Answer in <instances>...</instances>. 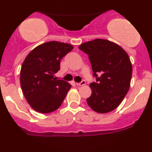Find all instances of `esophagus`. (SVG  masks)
Here are the masks:
<instances>
[{"label": "esophagus", "instance_id": "esophagus-1", "mask_svg": "<svg viewBox=\"0 0 152 152\" xmlns=\"http://www.w3.org/2000/svg\"><path fill=\"white\" fill-rule=\"evenodd\" d=\"M76 84L77 85V86H83V85L86 84V81H85V80H83V81H81L80 83H76Z\"/></svg>", "mask_w": 152, "mask_h": 152}]
</instances>
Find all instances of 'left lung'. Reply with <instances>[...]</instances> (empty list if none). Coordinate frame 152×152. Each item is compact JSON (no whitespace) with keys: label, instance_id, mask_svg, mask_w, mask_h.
Returning a JSON list of instances; mask_svg holds the SVG:
<instances>
[{"label":"left lung","instance_id":"left-lung-1","mask_svg":"<svg viewBox=\"0 0 152 152\" xmlns=\"http://www.w3.org/2000/svg\"><path fill=\"white\" fill-rule=\"evenodd\" d=\"M78 48L88 54L96 78L90 83L88 106L101 114L113 111L129 89L132 66L128 54L116 43L99 38L82 43Z\"/></svg>","mask_w":152,"mask_h":152}]
</instances>
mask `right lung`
Wrapping results in <instances>:
<instances>
[{
    "mask_svg": "<svg viewBox=\"0 0 152 152\" xmlns=\"http://www.w3.org/2000/svg\"><path fill=\"white\" fill-rule=\"evenodd\" d=\"M72 45L50 41L33 49L23 63L20 86L28 103L42 114L52 112L61 105L71 85L56 80L63 57L73 50Z\"/></svg>",
    "mask_w": 152,
    "mask_h": 152,
    "instance_id": "1",
    "label": "right lung"
}]
</instances>
